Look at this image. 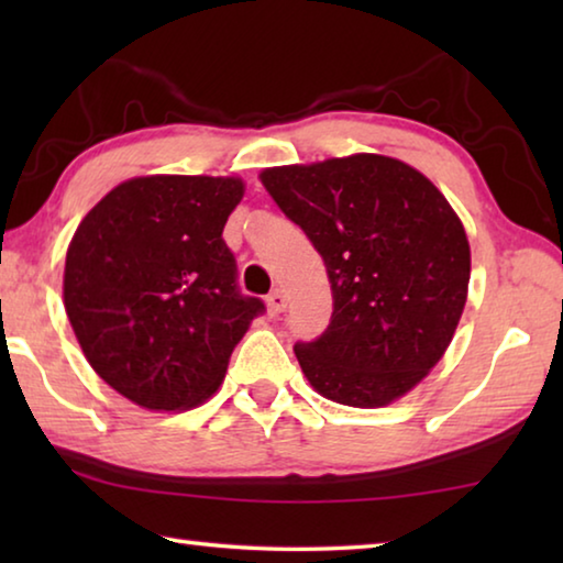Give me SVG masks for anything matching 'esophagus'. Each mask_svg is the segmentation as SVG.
I'll return each mask as SVG.
<instances>
[{
    "mask_svg": "<svg viewBox=\"0 0 563 563\" xmlns=\"http://www.w3.org/2000/svg\"><path fill=\"white\" fill-rule=\"evenodd\" d=\"M288 308V295H285L280 288H275L271 295H268V310L271 316H280V312Z\"/></svg>",
    "mask_w": 563,
    "mask_h": 563,
    "instance_id": "obj_1",
    "label": "esophagus"
}]
</instances>
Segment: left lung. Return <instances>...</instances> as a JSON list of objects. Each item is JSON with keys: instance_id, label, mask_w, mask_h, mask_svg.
Wrapping results in <instances>:
<instances>
[{"instance_id": "1", "label": "left lung", "mask_w": 563, "mask_h": 563, "mask_svg": "<svg viewBox=\"0 0 563 563\" xmlns=\"http://www.w3.org/2000/svg\"><path fill=\"white\" fill-rule=\"evenodd\" d=\"M280 211L322 255L328 330L295 357L322 397L385 407L440 362L470 285L464 225L430 178L402 161L355 154L261 174Z\"/></svg>"}]
</instances>
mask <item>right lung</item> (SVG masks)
Wrapping results in <instances>:
<instances>
[{
  "label": "right lung",
  "instance_id": "1",
  "mask_svg": "<svg viewBox=\"0 0 563 563\" xmlns=\"http://www.w3.org/2000/svg\"><path fill=\"white\" fill-rule=\"evenodd\" d=\"M241 198V178H131L76 228L66 316L89 365L131 402L164 412L206 402L265 312L238 288L223 241Z\"/></svg>",
  "mask_w": 563,
  "mask_h": 563
}]
</instances>
